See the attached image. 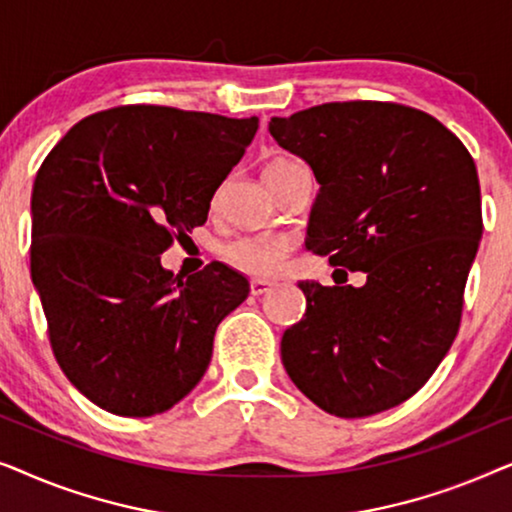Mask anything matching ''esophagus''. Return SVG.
Masks as SVG:
<instances>
[{"label":"esophagus","instance_id":"34e87169","mask_svg":"<svg viewBox=\"0 0 512 512\" xmlns=\"http://www.w3.org/2000/svg\"><path fill=\"white\" fill-rule=\"evenodd\" d=\"M249 289H251V296H263V293H268L272 289V284L263 282V279H254Z\"/></svg>","mask_w":512,"mask_h":512}]
</instances>
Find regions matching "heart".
<instances>
[{
  "label": "heart",
  "mask_w": 512,
  "mask_h": 512,
  "mask_svg": "<svg viewBox=\"0 0 512 512\" xmlns=\"http://www.w3.org/2000/svg\"><path fill=\"white\" fill-rule=\"evenodd\" d=\"M293 160H272L265 165L263 179L277 177L286 170H291ZM291 251V240L282 233H261V235H249L240 237V240L230 242L226 247V258L233 268L242 270L244 275L256 277V279H270L282 272L286 256Z\"/></svg>",
  "instance_id": "heart-1"
}]
</instances>
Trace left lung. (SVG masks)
<instances>
[{"label": "left lung", "mask_w": 512, "mask_h": 512, "mask_svg": "<svg viewBox=\"0 0 512 512\" xmlns=\"http://www.w3.org/2000/svg\"><path fill=\"white\" fill-rule=\"evenodd\" d=\"M270 135L319 181L305 247L368 275L361 289L298 284L307 310L282 335L286 373L328 415L394 408L457 338L482 237L471 153L433 116L394 102L319 104L272 118Z\"/></svg>", "instance_id": "1"}]
</instances>
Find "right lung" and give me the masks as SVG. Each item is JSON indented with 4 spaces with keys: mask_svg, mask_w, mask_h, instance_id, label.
<instances>
[{
    "mask_svg": "<svg viewBox=\"0 0 512 512\" xmlns=\"http://www.w3.org/2000/svg\"><path fill=\"white\" fill-rule=\"evenodd\" d=\"M258 118L130 104L83 118L32 188V284L67 380L121 417L170 410L202 380L249 282L223 263L188 279L160 265L207 221Z\"/></svg>",
    "mask_w": 512,
    "mask_h": 512,
    "instance_id": "1",
    "label": "right lung"
}]
</instances>
